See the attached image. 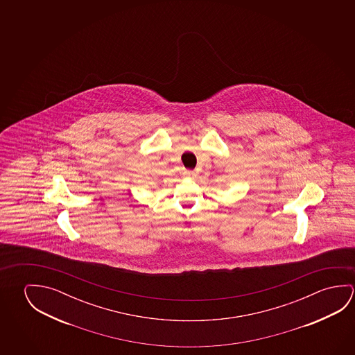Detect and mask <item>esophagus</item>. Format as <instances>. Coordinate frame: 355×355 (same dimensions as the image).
Masks as SVG:
<instances>
[{"label": "esophagus", "instance_id": "esophagus-1", "mask_svg": "<svg viewBox=\"0 0 355 355\" xmlns=\"http://www.w3.org/2000/svg\"><path fill=\"white\" fill-rule=\"evenodd\" d=\"M184 175L188 177V178H194V177H196V173H194L193 171H186V172H184Z\"/></svg>", "mask_w": 355, "mask_h": 355}]
</instances>
